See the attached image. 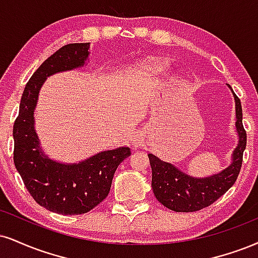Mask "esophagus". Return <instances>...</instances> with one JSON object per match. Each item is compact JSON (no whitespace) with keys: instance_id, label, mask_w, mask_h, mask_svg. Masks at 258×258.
Masks as SVG:
<instances>
[{"instance_id":"obj_1","label":"esophagus","mask_w":258,"mask_h":258,"mask_svg":"<svg viewBox=\"0 0 258 258\" xmlns=\"http://www.w3.org/2000/svg\"><path fill=\"white\" fill-rule=\"evenodd\" d=\"M143 145V139L139 137V136H135V138H133L132 141V147L133 149H137V148H141Z\"/></svg>"}]
</instances>
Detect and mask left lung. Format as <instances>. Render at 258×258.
Returning a JSON list of instances; mask_svg holds the SVG:
<instances>
[{"label":"left lung","instance_id":"obj_1","mask_svg":"<svg viewBox=\"0 0 258 258\" xmlns=\"http://www.w3.org/2000/svg\"><path fill=\"white\" fill-rule=\"evenodd\" d=\"M234 94V92H233ZM239 144L233 153V163L219 174L206 179H196L184 174L173 164L163 162L149 154L153 170L154 195L161 204L173 212L191 213L209 207L233 186L240 172L243 154L246 148V131L243 126L240 99L234 94Z\"/></svg>","mask_w":258,"mask_h":258}]
</instances>
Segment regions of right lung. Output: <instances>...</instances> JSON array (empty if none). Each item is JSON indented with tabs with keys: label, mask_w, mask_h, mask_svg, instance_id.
<instances>
[{
	"label": "right lung",
	"mask_w": 258,
	"mask_h": 258,
	"mask_svg": "<svg viewBox=\"0 0 258 258\" xmlns=\"http://www.w3.org/2000/svg\"><path fill=\"white\" fill-rule=\"evenodd\" d=\"M88 49V43L67 44L40 64L25 86L13 126V160L27 191L39 206L62 215H79L97 207L109 194L117 166L131 155L130 148L123 147L99 153L78 164H61L40 150L33 128L40 86L51 74L83 66Z\"/></svg>",
	"instance_id": "1"
}]
</instances>
